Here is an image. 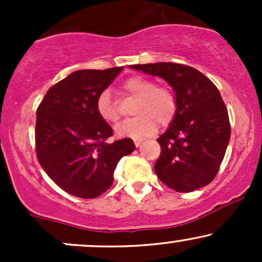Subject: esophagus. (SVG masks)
Returning <instances> with one entry per match:
<instances>
[{
    "instance_id": "esophagus-1",
    "label": "esophagus",
    "mask_w": 262,
    "mask_h": 262,
    "mask_svg": "<svg viewBox=\"0 0 262 262\" xmlns=\"http://www.w3.org/2000/svg\"><path fill=\"white\" fill-rule=\"evenodd\" d=\"M134 144H135V146H140V144H141V139H134Z\"/></svg>"
}]
</instances>
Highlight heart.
I'll use <instances>...</instances> for the list:
<instances>
[{
	"label": "heart",
	"instance_id": "b5f03b06",
	"mask_svg": "<svg viewBox=\"0 0 262 262\" xmlns=\"http://www.w3.org/2000/svg\"><path fill=\"white\" fill-rule=\"evenodd\" d=\"M123 89L128 95L138 98L134 108L137 117L117 125L116 133L119 137L143 139L154 134L158 124L166 127L173 121L177 112V96L171 87L158 86L148 77L133 76L123 83ZM96 111L107 123H116L119 119L118 107L107 90L97 97Z\"/></svg>",
	"mask_w": 262,
	"mask_h": 262
}]
</instances>
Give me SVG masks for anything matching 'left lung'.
Wrapping results in <instances>:
<instances>
[{
	"mask_svg": "<svg viewBox=\"0 0 262 262\" xmlns=\"http://www.w3.org/2000/svg\"><path fill=\"white\" fill-rule=\"evenodd\" d=\"M160 76L177 96V112L160 135L155 162L159 180L177 192H192L213 181L230 139V123L222 96L202 73L182 64L129 65Z\"/></svg>",
	"mask_w": 262,
	"mask_h": 262,
	"instance_id": "1",
	"label": "left lung"
}]
</instances>
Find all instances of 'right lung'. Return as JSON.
Listing matches in <instances>:
<instances>
[{
	"instance_id": "add662e5",
	"label": "right lung",
	"mask_w": 262,
	"mask_h": 262,
	"mask_svg": "<svg viewBox=\"0 0 262 262\" xmlns=\"http://www.w3.org/2000/svg\"><path fill=\"white\" fill-rule=\"evenodd\" d=\"M123 68L77 70L48 90L37 110L39 164L60 188L95 198L112 186L123 156L134 151L129 138L106 143L113 130L96 111V101Z\"/></svg>"
}]
</instances>
